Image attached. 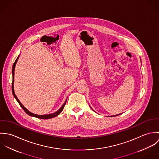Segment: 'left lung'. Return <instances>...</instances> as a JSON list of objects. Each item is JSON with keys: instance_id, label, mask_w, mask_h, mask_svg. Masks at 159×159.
<instances>
[{"instance_id": "1", "label": "left lung", "mask_w": 159, "mask_h": 159, "mask_svg": "<svg viewBox=\"0 0 159 159\" xmlns=\"http://www.w3.org/2000/svg\"><path fill=\"white\" fill-rule=\"evenodd\" d=\"M117 116H118V115H117Z\"/></svg>"}]
</instances>
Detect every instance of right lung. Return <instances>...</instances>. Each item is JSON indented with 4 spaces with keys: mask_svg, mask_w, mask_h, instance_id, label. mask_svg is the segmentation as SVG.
<instances>
[{
    "mask_svg": "<svg viewBox=\"0 0 159 159\" xmlns=\"http://www.w3.org/2000/svg\"><path fill=\"white\" fill-rule=\"evenodd\" d=\"M18 58H19V56L17 57V59H16V61H15V62H14V64H13V68H12V74H13V81H12V86H11V89H12V92H13V96L15 97V98L16 99V100L18 101V102L19 103V104H20V105L21 106V107L23 108V110H24V111L27 114H29V116H34V117H37V118H39V119H50V118H52V117H56V116H58L59 114L61 113L62 111V110H64V107H65V105H66V102H67V100H66V102H65V103H64V105L62 106V107L57 111V112H56V113H54L53 114H46V115H37V114H35L32 113H30L29 111H28L24 106H23V105L21 104V103L20 102V100H18V98H17V97L16 96V95H15V92H14V88H13V83H14V74H15V66H16V62H17V61H18Z\"/></svg>",
    "mask_w": 159,
    "mask_h": 159,
    "instance_id": "right-lung-1",
    "label": "right lung"
}]
</instances>
